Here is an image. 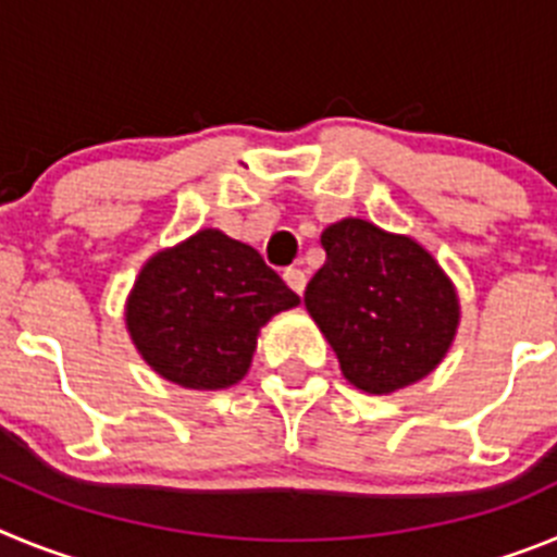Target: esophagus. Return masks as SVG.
<instances>
[{"label": "esophagus", "instance_id": "esophagus-1", "mask_svg": "<svg viewBox=\"0 0 557 557\" xmlns=\"http://www.w3.org/2000/svg\"><path fill=\"white\" fill-rule=\"evenodd\" d=\"M284 282H287L289 289H295L298 295H304V289H307V275H304V270L298 268L284 270Z\"/></svg>", "mask_w": 557, "mask_h": 557}]
</instances>
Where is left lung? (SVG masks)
I'll list each match as a JSON object with an SVG mask.
<instances>
[{"instance_id":"left-lung-1","label":"left lung","mask_w":557,"mask_h":557,"mask_svg":"<svg viewBox=\"0 0 557 557\" xmlns=\"http://www.w3.org/2000/svg\"><path fill=\"white\" fill-rule=\"evenodd\" d=\"M326 262L304 304L339 359V371L371 396L430 376L460 326L457 287L424 245L359 218L321 234Z\"/></svg>"}]
</instances>
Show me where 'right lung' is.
<instances>
[{
	"label": "right lung",
	"mask_w": 557,
	"mask_h": 557,
	"mask_svg": "<svg viewBox=\"0 0 557 557\" xmlns=\"http://www.w3.org/2000/svg\"><path fill=\"white\" fill-rule=\"evenodd\" d=\"M301 298L259 250L220 228H200L141 264L125 301L133 346L152 371L189 391L243 382L256 339Z\"/></svg>",
	"instance_id": "obj_1"
}]
</instances>
